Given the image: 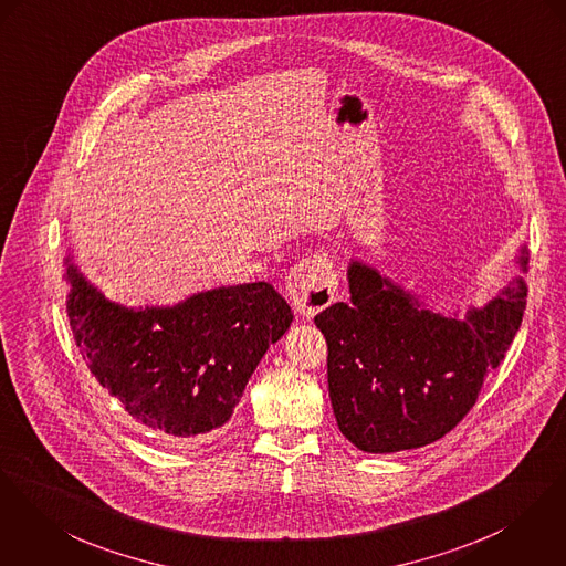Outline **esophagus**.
<instances>
[{
  "mask_svg": "<svg viewBox=\"0 0 566 566\" xmlns=\"http://www.w3.org/2000/svg\"><path fill=\"white\" fill-rule=\"evenodd\" d=\"M286 291L295 310L305 318H312L334 304L338 295V273L334 262L325 254L307 256L289 273Z\"/></svg>",
  "mask_w": 566,
  "mask_h": 566,
  "instance_id": "34e87169",
  "label": "esophagus"
}]
</instances>
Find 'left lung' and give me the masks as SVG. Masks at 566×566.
<instances>
[{"label": "left lung", "mask_w": 566, "mask_h": 566, "mask_svg": "<svg viewBox=\"0 0 566 566\" xmlns=\"http://www.w3.org/2000/svg\"><path fill=\"white\" fill-rule=\"evenodd\" d=\"M527 261L522 245L509 286L459 316L437 312L373 264L350 259V304L314 316L327 340V384L340 433L373 454L422 448L450 433L522 325Z\"/></svg>", "instance_id": "1"}]
</instances>
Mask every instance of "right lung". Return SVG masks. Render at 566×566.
I'll return each mask as SVG.
<instances>
[{
	"label": "right lung",
	"mask_w": 566,
	"mask_h": 566,
	"mask_svg": "<svg viewBox=\"0 0 566 566\" xmlns=\"http://www.w3.org/2000/svg\"><path fill=\"white\" fill-rule=\"evenodd\" d=\"M64 266L66 314L90 373L133 420L168 437L223 427L266 348L293 323L269 282L129 307L107 300L71 252Z\"/></svg>",
	"instance_id": "right-lung-1"
}]
</instances>
